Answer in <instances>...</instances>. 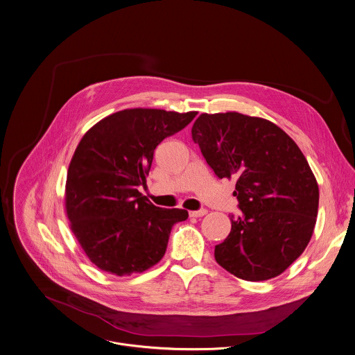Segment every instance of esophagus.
Listing matches in <instances>:
<instances>
[{
	"mask_svg": "<svg viewBox=\"0 0 355 355\" xmlns=\"http://www.w3.org/2000/svg\"><path fill=\"white\" fill-rule=\"evenodd\" d=\"M208 211L207 209H198V211H189V216L191 218H200V216H204Z\"/></svg>",
	"mask_w": 355,
	"mask_h": 355,
	"instance_id": "esophagus-1",
	"label": "esophagus"
}]
</instances>
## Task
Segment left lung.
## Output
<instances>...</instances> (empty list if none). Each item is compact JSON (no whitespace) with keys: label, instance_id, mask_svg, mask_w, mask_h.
I'll return each mask as SVG.
<instances>
[{"label":"left lung","instance_id":"1","mask_svg":"<svg viewBox=\"0 0 355 355\" xmlns=\"http://www.w3.org/2000/svg\"><path fill=\"white\" fill-rule=\"evenodd\" d=\"M192 139L219 178H236L242 211L215 260L249 282L286 271L305 250L318 209V185L295 141L274 122L236 112L201 114Z\"/></svg>","mask_w":355,"mask_h":355}]
</instances>
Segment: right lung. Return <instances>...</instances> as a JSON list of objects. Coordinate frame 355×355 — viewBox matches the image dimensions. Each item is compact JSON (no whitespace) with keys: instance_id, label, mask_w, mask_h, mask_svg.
I'll use <instances>...</instances> for the list:
<instances>
[{"instance_id":"obj_1","label":"right lung","mask_w":355,"mask_h":355,"mask_svg":"<svg viewBox=\"0 0 355 355\" xmlns=\"http://www.w3.org/2000/svg\"><path fill=\"white\" fill-rule=\"evenodd\" d=\"M196 112L126 109L95 123L80 140L65 185L72 233L87 257L113 275L144 272L164 256L171 227L188 211L160 208L139 192L159 143Z\"/></svg>"}]
</instances>
